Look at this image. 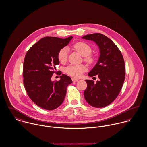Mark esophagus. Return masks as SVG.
<instances>
[{
    "label": "esophagus",
    "instance_id": "esophagus-1",
    "mask_svg": "<svg viewBox=\"0 0 147 147\" xmlns=\"http://www.w3.org/2000/svg\"><path fill=\"white\" fill-rule=\"evenodd\" d=\"M71 79H72L73 82H78L79 81L78 79H76V78H72Z\"/></svg>",
    "mask_w": 147,
    "mask_h": 147
}]
</instances>
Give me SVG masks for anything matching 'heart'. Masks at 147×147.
I'll return each instance as SVG.
<instances>
[{
    "mask_svg": "<svg viewBox=\"0 0 147 147\" xmlns=\"http://www.w3.org/2000/svg\"><path fill=\"white\" fill-rule=\"evenodd\" d=\"M72 48L82 56L83 57V61L88 64H92L94 62V57L90 53L92 47L87 43L83 42H78L72 45ZM68 50L65 47L61 49L58 53V58L61 62H65L67 59ZM86 67L83 64L70 65L65 68V72L68 75L75 77H80L85 71Z\"/></svg>",
    "mask_w": 147,
    "mask_h": 147,
    "instance_id": "1",
    "label": "heart"
}]
</instances>
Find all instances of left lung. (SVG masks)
<instances>
[{
    "label": "left lung",
    "instance_id": "left-lung-1",
    "mask_svg": "<svg viewBox=\"0 0 147 147\" xmlns=\"http://www.w3.org/2000/svg\"><path fill=\"white\" fill-rule=\"evenodd\" d=\"M82 38L96 42L100 52L98 62L88 74L90 77L97 75L100 80H85L84 98L89 105L103 107L113 102L121 92L126 75L124 59L117 45L102 34H88Z\"/></svg>",
    "mask_w": 147,
    "mask_h": 147
}]
</instances>
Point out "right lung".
<instances>
[{"label":"right lung","instance_id":"1","mask_svg":"<svg viewBox=\"0 0 147 147\" xmlns=\"http://www.w3.org/2000/svg\"><path fill=\"white\" fill-rule=\"evenodd\" d=\"M62 39L45 37L34 44L27 51L23 64V83L32 101L39 107L48 110L58 107L63 103L66 89L72 81L62 74L61 80L52 82L56 65L59 64V51L72 38Z\"/></svg>","mask_w":147,"mask_h":147}]
</instances>
